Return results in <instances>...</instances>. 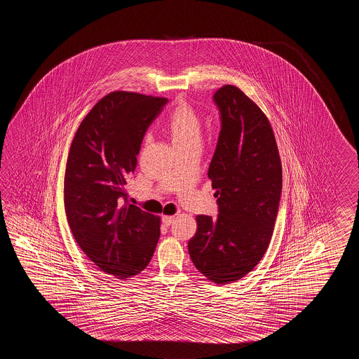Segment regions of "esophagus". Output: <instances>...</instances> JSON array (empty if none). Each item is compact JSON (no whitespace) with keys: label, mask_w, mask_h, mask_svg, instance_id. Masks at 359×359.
Returning <instances> with one entry per match:
<instances>
[{"label":"esophagus","mask_w":359,"mask_h":359,"mask_svg":"<svg viewBox=\"0 0 359 359\" xmlns=\"http://www.w3.org/2000/svg\"><path fill=\"white\" fill-rule=\"evenodd\" d=\"M175 221V217L173 215H164L163 218H161V222H163V224L165 226V227H169L172 223Z\"/></svg>","instance_id":"1"}]
</instances>
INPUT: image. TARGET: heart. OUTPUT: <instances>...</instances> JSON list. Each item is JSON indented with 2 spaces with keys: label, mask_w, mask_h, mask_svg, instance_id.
<instances>
[{
  "label": "heart",
  "mask_w": 359,
  "mask_h": 359,
  "mask_svg": "<svg viewBox=\"0 0 359 359\" xmlns=\"http://www.w3.org/2000/svg\"><path fill=\"white\" fill-rule=\"evenodd\" d=\"M172 145L180 146L200 142L201 122L198 115L187 104H180L169 115L165 124Z\"/></svg>",
  "instance_id": "b5f03b06"
}]
</instances>
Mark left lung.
<instances>
[{
  "instance_id": "obj_1",
  "label": "left lung",
  "mask_w": 359,
  "mask_h": 359,
  "mask_svg": "<svg viewBox=\"0 0 359 359\" xmlns=\"http://www.w3.org/2000/svg\"><path fill=\"white\" fill-rule=\"evenodd\" d=\"M221 130L208 177L218 215H198L189 241L195 267L210 281L233 283L263 258L273 233L283 168L267 116L235 86L214 93Z\"/></svg>"
}]
</instances>
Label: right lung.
Segmentation results:
<instances>
[{
  "label": "right lung",
  "mask_w": 359,
  "mask_h": 359,
  "mask_svg": "<svg viewBox=\"0 0 359 359\" xmlns=\"http://www.w3.org/2000/svg\"><path fill=\"white\" fill-rule=\"evenodd\" d=\"M168 100L111 92L86 115L72 141L64 206L76 244L118 278L144 271L161 236V219L128 203L127 180L146 130Z\"/></svg>",
  "instance_id": "obj_1"
}]
</instances>
